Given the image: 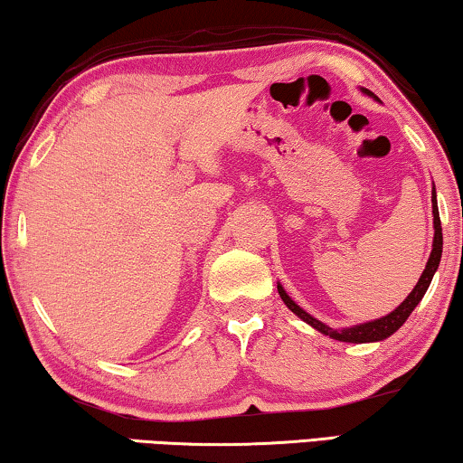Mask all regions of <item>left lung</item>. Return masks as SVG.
Masks as SVG:
<instances>
[{
  "instance_id": "8db88e82",
  "label": "left lung",
  "mask_w": 463,
  "mask_h": 463,
  "mask_svg": "<svg viewBox=\"0 0 463 463\" xmlns=\"http://www.w3.org/2000/svg\"><path fill=\"white\" fill-rule=\"evenodd\" d=\"M361 91H364L365 96L378 99L370 90H364V87H361ZM432 215H434V240H432V252H430V257H428L426 269L421 271L418 284H415V288L410 292V297H407L403 303L397 307V309L384 315V317L365 321V324H357V326H351V327H330V326H326L324 321L315 319L313 315H309L305 309H300V307L294 303L290 297H288L284 286H281L278 281V292H279L281 300H284V305L288 307V309L297 315V317L303 319L305 324H309L317 332L326 334V336H330L334 340H340V343L361 345V343H380V340H386L388 336H392V334L405 324L407 317L411 315V311L420 305V300L424 298L428 286H430L434 273H437V269H439L440 254H443V227H440L439 206H437V190H434V187H432Z\"/></svg>"
}]
</instances>
